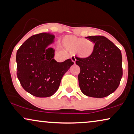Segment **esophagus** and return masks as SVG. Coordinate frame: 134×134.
I'll return each mask as SVG.
<instances>
[{"label":"esophagus","instance_id":"obj_1","mask_svg":"<svg viewBox=\"0 0 134 134\" xmlns=\"http://www.w3.org/2000/svg\"><path fill=\"white\" fill-rule=\"evenodd\" d=\"M71 61L73 62L74 64L76 63V58H75V57H71Z\"/></svg>","mask_w":134,"mask_h":134}]
</instances>
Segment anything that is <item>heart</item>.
I'll list each match as a JSON object with an SVG mask.
<instances>
[{
	"label": "heart",
	"mask_w": 134,
	"mask_h": 134,
	"mask_svg": "<svg viewBox=\"0 0 134 134\" xmlns=\"http://www.w3.org/2000/svg\"><path fill=\"white\" fill-rule=\"evenodd\" d=\"M63 43L65 49L71 52L75 51L76 55L80 58H90L94 52V43L90 40H83L75 36H66L63 39Z\"/></svg>",
	"instance_id": "b5f03b06"
}]
</instances>
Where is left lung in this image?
I'll return each instance as SVG.
<instances>
[{"mask_svg": "<svg viewBox=\"0 0 134 134\" xmlns=\"http://www.w3.org/2000/svg\"><path fill=\"white\" fill-rule=\"evenodd\" d=\"M85 38L95 43V49L90 58H76V64L81 69L78 75L79 87L87 96L107 97L116 90L122 77L121 51L103 36Z\"/></svg>", "mask_w": 134, "mask_h": 134, "instance_id": "1", "label": "left lung"}]
</instances>
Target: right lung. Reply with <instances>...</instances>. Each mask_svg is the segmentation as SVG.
<instances>
[{
  "label": "right lung",
  "mask_w": 134,
  "mask_h": 134,
  "mask_svg": "<svg viewBox=\"0 0 134 134\" xmlns=\"http://www.w3.org/2000/svg\"><path fill=\"white\" fill-rule=\"evenodd\" d=\"M54 35L40 33L31 36L17 52V76L23 89L38 97L52 96L58 90L63 75L74 63L68 59L58 63L54 50L46 47Z\"/></svg>",
  "instance_id": "1"
}]
</instances>
